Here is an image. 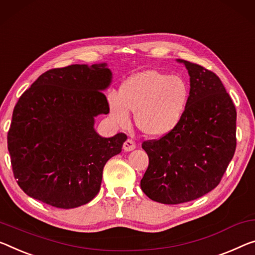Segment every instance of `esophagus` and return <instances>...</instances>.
Returning <instances> with one entry per match:
<instances>
[{
	"label": "esophagus",
	"mask_w": 255,
	"mask_h": 255,
	"mask_svg": "<svg viewBox=\"0 0 255 255\" xmlns=\"http://www.w3.org/2000/svg\"><path fill=\"white\" fill-rule=\"evenodd\" d=\"M123 149L124 151H132L133 149H135L134 141H132L131 139H128L123 144Z\"/></svg>",
	"instance_id": "esophagus-1"
}]
</instances>
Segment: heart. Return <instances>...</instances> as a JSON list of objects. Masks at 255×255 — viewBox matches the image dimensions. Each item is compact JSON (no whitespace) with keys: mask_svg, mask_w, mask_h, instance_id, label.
Wrapping results in <instances>:
<instances>
[{"mask_svg":"<svg viewBox=\"0 0 255 255\" xmlns=\"http://www.w3.org/2000/svg\"><path fill=\"white\" fill-rule=\"evenodd\" d=\"M188 103L187 82L155 69L128 77L121 85L119 96L108 98L109 113L115 123L128 124L133 112L136 127L150 136H163L173 131L181 122Z\"/></svg>","mask_w":255,"mask_h":255,"instance_id":"obj_1","label":"heart"}]
</instances>
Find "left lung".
Wrapping results in <instances>:
<instances>
[{"instance_id":"left-lung-1","label":"left lung","mask_w":255,"mask_h":255,"mask_svg":"<svg viewBox=\"0 0 255 255\" xmlns=\"http://www.w3.org/2000/svg\"><path fill=\"white\" fill-rule=\"evenodd\" d=\"M190 76L189 103L177 128L144 141L149 165L141 189L152 201L180 204L214 189L236 149V108L213 72L177 59Z\"/></svg>"}]
</instances>
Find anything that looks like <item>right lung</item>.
I'll return each instance as SVG.
<instances>
[{
  "mask_svg": "<svg viewBox=\"0 0 255 255\" xmlns=\"http://www.w3.org/2000/svg\"><path fill=\"white\" fill-rule=\"evenodd\" d=\"M107 64L70 65L43 73L19 98L7 132L14 178L25 193L74 209L99 193L105 164L122 151L124 133L104 138L95 119L108 114Z\"/></svg>",
  "mask_w": 255,
  "mask_h": 255,
  "instance_id": "add662e5",
  "label": "right lung"
}]
</instances>
